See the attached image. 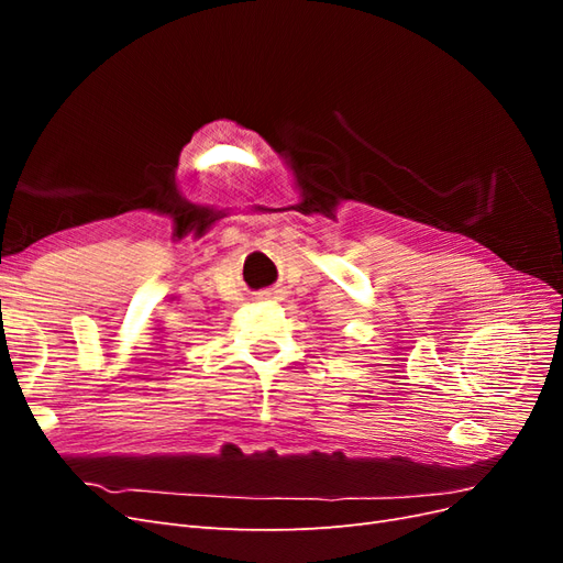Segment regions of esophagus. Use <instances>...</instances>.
Returning a JSON list of instances; mask_svg holds the SVG:
<instances>
[{
    "label": "esophagus",
    "instance_id": "34e87169",
    "mask_svg": "<svg viewBox=\"0 0 563 563\" xmlns=\"http://www.w3.org/2000/svg\"><path fill=\"white\" fill-rule=\"evenodd\" d=\"M269 296H272V294H269V291H267V294H263V298H269Z\"/></svg>",
    "mask_w": 563,
    "mask_h": 563
}]
</instances>
